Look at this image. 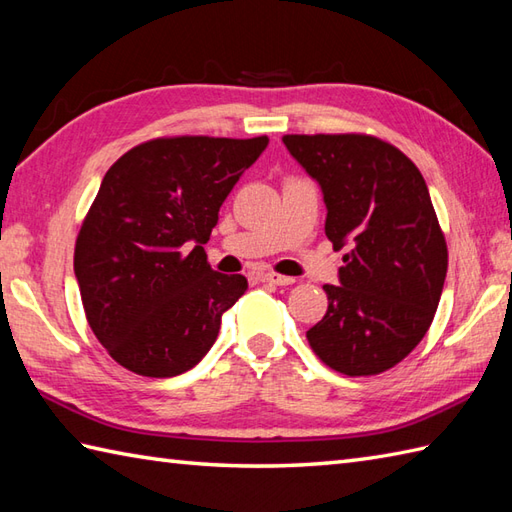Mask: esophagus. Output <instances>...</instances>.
<instances>
[{"instance_id": "34e87169", "label": "esophagus", "mask_w": 512, "mask_h": 512, "mask_svg": "<svg viewBox=\"0 0 512 512\" xmlns=\"http://www.w3.org/2000/svg\"><path fill=\"white\" fill-rule=\"evenodd\" d=\"M259 279L268 281V284H275V286H290V284H295V279L286 277V275H279V273H262V275H259Z\"/></svg>"}]
</instances>
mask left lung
Segmentation results:
<instances>
[{
    "instance_id": "obj_1",
    "label": "left lung",
    "mask_w": 512,
    "mask_h": 512,
    "mask_svg": "<svg viewBox=\"0 0 512 512\" xmlns=\"http://www.w3.org/2000/svg\"><path fill=\"white\" fill-rule=\"evenodd\" d=\"M290 156L319 182L325 235L345 248L341 286L306 332L321 361L345 376L400 363L438 310L449 253L427 182L394 145L367 134H288Z\"/></svg>"
}]
</instances>
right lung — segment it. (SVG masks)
Segmentation results:
<instances>
[{
  "mask_svg": "<svg viewBox=\"0 0 512 512\" xmlns=\"http://www.w3.org/2000/svg\"><path fill=\"white\" fill-rule=\"evenodd\" d=\"M268 136H171L136 145L105 173L74 246L85 317L118 365L169 378L202 361L244 275L206 262L217 213Z\"/></svg>",
  "mask_w": 512,
  "mask_h": 512,
  "instance_id": "right-lung-1",
  "label": "right lung"
}]
</instances>
